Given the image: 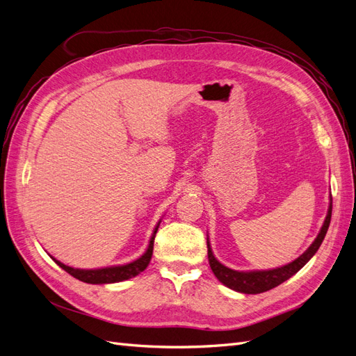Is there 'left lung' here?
Here are the masks:
<instances>
[{"instance_id": "obj_1", "label": "left lung", "mask_w": 356, "mask_h": 356, "mask_svg": "<svg viewBox=\"0 0 356 356\" xmlns=\"http://www.w3.org/2000/svg\"><path fill=\"white\" fill-rule=\"evenodd\" d=\"M331 211H332V199H330V208H328L324 225L321 227V232L318 233L314 243H312L298 258H296L293 263L277 267V268H272V270L238 272V270H233V268L225 267L213 257V252L211 250V245L208 241V260L213 275L217 276L218 281L225 286H229L230 289H234L238 291V293H243V294H260V293H264V291H268L277 285H281L282 282L286 281V279L296 275L319 250V246L322 241H324L327 230L330 227Z\"/></svg>"}]
</instances>
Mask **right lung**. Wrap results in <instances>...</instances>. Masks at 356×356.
Instances as JSON below:
<instances>
[{
  "label": "right lung",
  "mask_w": 356,
  "mask_h": 356,
  "mask_svg": "<svg viewBox=\"0 0 356 356\" xmlns=\"http://www.w3.org/2000/svg\"><path fill=\"white\" fill-rule=\"evenodd\" d=\"M159 225H160V222L156 225L152 239H149V245L147 248V251L144 252V255H141L138 258V260L129 263V264L104 267V268H93V270H84V268H74V267L65 266L63 263L55 260L53 257L51 258L56 261V264L59 267L63 268V270L68 272L71 276H74L75 279H79V281L86 282V284H114V282L127 281V279L135 277L136 275L144 272L147 266H148V263H149V260H152L154 238H156Z\"/></svg>",
  "instance_id": "right-lung-1"
}]
</instances>
